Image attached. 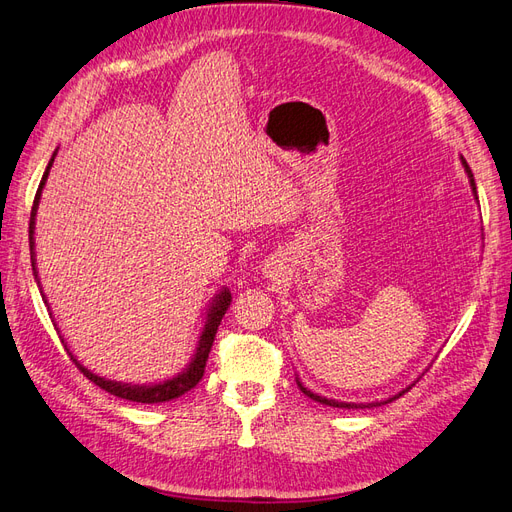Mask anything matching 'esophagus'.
I'll list each match as a JSON object with an SVG mask.
<instances>
[{
    "label": "esophagus",
    "mask_w": 512,
    "mask_h": 512,
    "mask_svg": "<svg viewBox=\"0 0 512 512\" xmlns=\"http://www.w3.org/2000/svg\"><path fill=\"white\" fill-rule=\"evenodd\" d=\"M267 273H271V271H267Z\"/></svg>",
    "instance_id": "esophagus-1"
}]
</instances>
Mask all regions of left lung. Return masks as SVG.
<instances>
[{"label": "left lung", "mask_w": 512, "mask_h": 512, "mask_svg": "<svg viewBox=\"0 0 512 512\" xmlns=\"http://www.w3.org/2000/svg\"><path fill=\"white\" fill-rule=\"evenodd\" d=\"M461 164H463V168H466V173H468V179H470V188H472V192H474V198L478 200V196H476V183H474V175H472V170H470V166H468V162L461 158ZM297 384H299V389L303 391V395H307L309 399H314V401H318V404H324V406H331V408H376V406H384V404H389V401H393V399H397V397H401L404 395L408 389H404V391H399L397 395H393V397H389V399H384V401H371V404H352V401H337V399H327V397H322V395H318V393H314V391H309L307 386H303V382L297 378Z\"/></svg>", "instance_id": "obj_1"}]
</instances>
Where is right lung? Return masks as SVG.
Returning a JSON list of instances; mask_svg holds the SVG:
<instances>
[{
	"label": "right lung",
	"mask_w": 512,
	"mask_h": 512,
	"mask_svg": "<svg viewBox=\"0 0 512 512\" xmlns=\"http://www.w3.org/2000/svg\"><path fill=\"white\" fill-rule=\"evenodd\" d=\"M57 153V149H55ZM55 153L53 158L49 162V166H46L44 175H42V181L38 185V192H36V198H34V207H32V218H29V252H32V269H34V277L36 282L40 286V280H38V271H36V252H34V230H36V211H38V203H40V196H42V188L46 183V177H49V170L53 166V160H55ZM44 299V294H42ZM46 301V299H44ZM232 297H230V290L228 288H222L215 297L211 299L209 303V309H207V316H205V324H203V331H200V337H198V344H196V350L192 354V361L188 363V367H185L181 374H177L175 378L170 380H164V382H156V384H126V382H115V380H106V378H100L96 376L94 371H89L85 365H81L79 361H76V356L70 352V348L66 346L68 354L72 356V361L76 363V367H79L83 371V376H87L91 382L98 384L100 389H104L106 393H111L115 397H121V399H128V401H138V404H162V401H170V399H177L181 395H185L188 391H192L194 386L200 382V378H203L205 374V365H207V359H209V352H211V346H213V339H215V333H218V327L220 322L226 314V309L230 305ZM64 342V339H61Z\"/></svg>",
	"instance_id": "1"
}]
</instances>
